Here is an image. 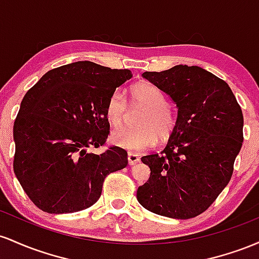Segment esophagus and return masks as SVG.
Returning a JSON list of instances; mask_svg holds the SVG:
<instances>
[{"instance_id": "obj_1", "label": "esophagus", "mask_w": 259, "mask_h": 259, "mask_svg": "<svg viewBox=\"0 0 259 259\" xmlns=\"http://www.w3.org/2000/svg\"><path fill=\"white\" fill-rule=\"evenodd\" d=\"M127 159H128V164L130 165H136L137 162H139L141 160V158H139V155L135 153H128V156H127Z\"/></svg>"}]
</instances>
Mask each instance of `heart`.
<instances>
[{"label":"heart","instance_id":"1","mask_svg":"<svg viewBox=\"0 0 259 259\" xmlns=\"http://www.w3.org/2000/svg\"><path fill=\"white\" fill-rule=\"evenodd\" d=\"M131 101L144 107L138 118V127L124 128L112 133L111 142L117 147L133 152H143L153 147L158 138L166 139L176 127V115L167 105L164 92L148 82H139L130 89ZM106 120L115 128L124 123L127 104L120 92H115L107 99L105 106Z\"/></svg>","mask_w":259,"mask_h":259}]
</instances>
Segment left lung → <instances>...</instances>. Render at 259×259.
<instances>
[{
	"mask_svg": "<svg viewBox=\"0 0 259 259\" xmlns=\"http://www.w3.org/2000/svg\"><path fill=\"white\" fill-rule=\"evenodd\" d=\"M142 75L172 99L177 118L165 149L142 156L150 177L137 199L159 215L194 218L230 181L243 142L242 110L228 83L198 66Z\"/></svg>",
	"mask_w": 259,
	"mask_h": 259,
	"instance_id": "left-lung-1",
	"label": "left lung"
}]
</instances>
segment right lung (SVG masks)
<instances>
[{
    "label": "right lung",
    "mask_w": 259,
    "mask_h": 259,
    "mask_svg": "<svg viewBox=\"0 0 259 259\" xmlns=\"http://www.w3.org/2000/svg\"><path fill=\"white\" fill-rule=\"evenodd\" d=\"M131 78L130 69L78 61L49 71L27 92L13 126V170L37 208L66 214L92 207L105 177L127 166L120 147L99 155L88 148L105 144L107 99Z\"/></svg>",
    "instance_id": "add662e5"
}]
</instances>
